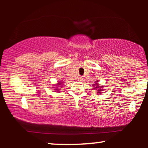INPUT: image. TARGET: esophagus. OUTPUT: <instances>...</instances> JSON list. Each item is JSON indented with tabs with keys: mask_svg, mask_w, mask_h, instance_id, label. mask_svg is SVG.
I'll use <instances>...</instances> for the list:
<instances>
[{
	"mask_svg": "<svg viewBox=\"0 0 148 148\" xmlns=\"http://www.w3.org/2000/svg\"><path fill=\"white\" fill-rule=\"evenodd\" d=\"M78 79H79V81H82V79H83V78H82V77H79V78H78Z\"/></svg>",
	"mask_w": 148,
	"mask_h": 148,
	"instance_id": "obj_1",
	"label": "esophagus"
}]
</instances>
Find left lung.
I'll list each match as a JSON object with an SVG mask.
<instances>
[{
	"mask_svg": "<svg viewBox=\"0 0 148 148\" xmlns=\"http://www.w3.org/2000/svg\"><path fill=\"white\" fill-rule=\"evenodd\" d=\"M98 82H96V84H95V85H94V86H94V88H95V89H96V88H99L98 89V91H99V92H97V93H96V94H100V93L101 92H100V91H101V90H102V89H101V88H98Z\"/></svg>",
	"mask_w": 148,
	"mask_h": 148,
	"instance_id": "8db88e82",
	"label": "left lung"
}]
</instances>
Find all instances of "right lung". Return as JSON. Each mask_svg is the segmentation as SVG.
Here are the masks:
<instances>
[{"label":"right lung","instance_id":"obj_1","mask_svg":"<svg viewBox=\"0 0 148 148\" xmlns=\"http://www.w3.org/2000/svg\"><path fill=\"white\" fill-rule=\"evenodd\" d=\"M60 82L58 83V85H61V84H60ZM56 87H58V86H56Z\"/></svg>","mask_w":148,"mask_h":148}]
</instances>
